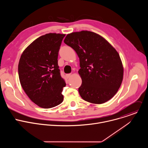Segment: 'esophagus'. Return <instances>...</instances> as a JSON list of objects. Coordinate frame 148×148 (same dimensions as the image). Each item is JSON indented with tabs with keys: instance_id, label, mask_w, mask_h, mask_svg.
<instances>
[{
	"instance_id": "34e87169",
	"label": "esophagus",
	"mask_w": 148,
	"mask_h": 148,
	"mask_svg": "<svg viewBox=\"0 0 148 148\" xmlns=\"http://www.w3.org/2000/svg\"><path fill=\"white\" fill-rule=\"evenodd\" d=\"M71 76V74H68L66 75V77H67V78H69Z\"/></svg>"
}]
</instances>
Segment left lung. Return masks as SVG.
<instances>
[{
	"label": "left lung",
	"mask_w": 148,
	"mask_h": 148,
	"mask_svg": "<svg viewBox=\"0 0 148 148\" xmlns=\"http://www.w3.org/2000/svg\"><path fill=\"white\" fill-rule=\"evenodd\" d=\"M64 42L79 59L82 84L78 91L81 98L97 104L111 99L119 88L123 75L116 50L103 37L90 31L69 34Z\"/></svg>",
	"instance_id": "obj_1"
}]
</instances>
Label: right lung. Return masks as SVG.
I'll return each instance as SVG.
<instances>
[{"mask_svg":"<svg viewBox=\"0 0 148 148\" xmlns=\"http://www.w3.org/2000/svg\"><path fill=\"white\" fill-rule=\"evenodd\" d=\"M64 34L49 33L33 41L20 57L18 72L21 86L38 107L50 108L63 101L66 84L60 72L58 55Z\"/></svg>","mask_w":148,"mask_h":148,"instance_id":"1","label":"right lung"}]
</instances>
